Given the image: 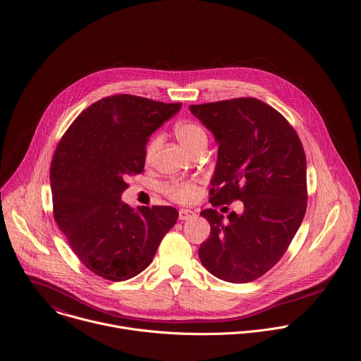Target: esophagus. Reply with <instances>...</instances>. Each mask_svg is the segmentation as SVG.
<instances>
[{
  "label": "esophagus",
  "mask_w": 361,
  "mask_h": 361,
  "mask_svg": "<svg viewBox=\"0 0 361 361\" xmlns=\"http://www.w3.org/2000/svg\"><path fill=\"white\" fill-rule=\"evenodd\" d=\"M192 216H195V214H194V211H191V209L181 208V209L178 211V218H180L181 221H187V219H190V218H192Z\"/></svg>",
  "instance_id": "1"
}]
</instances>
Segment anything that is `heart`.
Segmentation results:
<instances>
[{
  "mask_svg": "<svg viewBox=\"0 0 361 361\" xmlns=\"http://www.w3.org/2000/svg\"><path fill=\"white\" fill-rule=\"evenodd\" d=\"M174 133H176V137L180 142V145L188 152H192L197 146L207 143L205 130L202 129V126H200L195 122L178 123L174 129ZM160 143H161V136H154L147 143L146 150H145V160L147 163H150L153 160ZM167 194L170 198H173L177 202L188 204V202H192L198 197V187L194 181L177 180L167 187Z\"/></svg>",
  "mask_w": 361,
  "mask_h": 361,
  "instance_id": "heart-1",
  "label": "heart"
}]
</instances>
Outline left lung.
<instances>
[{
    "mask_svg": "<svg viewBox=\"0 0 361 361\" xmlns=\"http://www.w3.org/2000/svg\"><path fill=\"white\" fill-rule=\"evenodd\" d=\"M190 111L218 146L209 202H243L226 218L214 208L200 212L211 226L201 264L225 282H252L282 258L303 221V146L278 110L254 97L191 104Z\"/></svg>",
    "mask_w": 361,
    "mask_h": 361,
    "instance_id": "left-lung-1",
    "label": "left lung"
}]
</instances>
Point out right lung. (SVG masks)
Masks as SVG:
<instances>
[{"instance_id": "1", "label": "right lung", "mask_w": 361, "mask_h": 361, "mask_svg": "<svg viewBox=\"0 0 361 361\" xmlns=\"http://www.w3.org/2000/svg\"><path fill=\"white\" fill-rule=\"evenodd\" d=\"M181 109L114 94L85 109L61 139L51 164L54 216L80 262L109 281L130 279L153 261L178 211L122 201L126 178L145 169L150 136Z\"/></svg>"}]
</instances>
